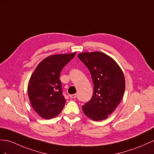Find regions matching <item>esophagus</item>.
Listing matches in <instances>:
<instances>
[{
  "label": "esophagus",
  "instance_id": "esophagus-1",
  "mask_svg": "<svg viewBox=\"0 0 154 154\" xmlns=\"http://www.w3.org/2000/svg\"><path fill=\"white\" fill-rule=\"evenodd\" d=\"M69 97L71 98H75L77 97V94H71L69 95Z\"/></svg>",
  "mask_w": 154,
  "mask_h": 154
}]
</instances>
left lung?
Listing matches in <instances>:
<instances>
[{
  "mask_svg": "<svg viewBox=\"0 0 154 154\" xmlns=\"http://www.w3.org/2000/svg\"><path fill=\"white\" fill-rule=\"evenodd\" d=\"M90 72L94 94L82 106L85 115L94 121L106 119L115 111L124 96L125 82L123 72L116 61L103 53L85 52L78 54Z\"/></svg>",
  "mask_w": 154,
  "mask_h": 154,
  "instance_id": "8db88e82",
  "label": "left lung"
}]
</instances>
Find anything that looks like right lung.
Wrapping results in <instances>:
<instances>
[{
    "mask_svg": "<svg viewBox=\"0 0 154 154\" xmlns=\"http://www.w3.org/2000/svg\"><path fill=\"white\" fill-rule=\"evenodd\" d=\"M75 54L76 52L47 57L39 62L30 78L28 95L30 104L44 119L57 116L64 107L66 100L59 77L63 68Z\"/></svg>",
    "mask_w": 154,
    "mask_h": 154,
    "instance_id": "add662e5",
    "label": "right lung"
}]
</instances>
